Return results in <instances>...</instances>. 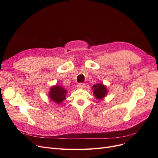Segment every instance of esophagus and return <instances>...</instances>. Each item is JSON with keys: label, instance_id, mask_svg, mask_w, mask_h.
Segmentation results:
<instances>
[{"label": "esophagus", "instance_id": "obj_1", "mask_svg": "<svg viewBox=\"0 0 158 158\" xmlns=\"http://www.w3.org/2000/svg\"><path fill=\"white\" fill-rule=\"evenodd\" d=\"M85 86H86V85L85 83H79L77 85V88L80 89H83L85 88Z\"/></svg>", "mask_w": 158, "mask_h": 158}]
</instances>
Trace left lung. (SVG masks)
I'll return each instance as SVG.
<instances>
[{
  "instance_id": "left-lung-1",
  "label": "left lung",
  "mask_w": 158,
  "mask_h": 158,
  "mask_svg": "<svg viewBox=\"0 0 158 158\" xmlns=\"http://www.w3.org/2000/svg\"><path fill=\"white\" fill-rule=\"evenodd\" d=\"M92 88L94 94L97 99L103 98L107 94V88L103 84H96Z\"/></svg>"
}]
</instances>
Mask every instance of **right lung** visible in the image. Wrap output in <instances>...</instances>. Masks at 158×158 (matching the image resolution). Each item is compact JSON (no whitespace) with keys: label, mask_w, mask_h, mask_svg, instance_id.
Wrapping results in <instances>:
<instances>
[{"label":"right lung","mask_w":158,"mask_h":158,"mask_svg":"<svg viewBox=\"0 0 158 158\" xmlns=\"http://www.w3.org/2000/svg\"><path fill=\"white\" fill-rule=\"evenodd\" d=\"M66 94H67V90L61 86L56 85L51 88L48 97L54 102L60 104L66 98Z\"/></svg>","instance_id":"1"}]
</instances>
